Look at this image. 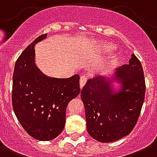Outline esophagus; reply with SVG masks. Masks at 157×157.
I'll list each match as a JSON object with an SVG mask.
<instances>
[{"label": "esophagus", "mask_w": 157, "mask_h": 157, "mask_svg": "<svg viewBox=\"0 0 157 157\" xmlns=\"http://www.w3.org/2000/svg\"><path fill=\"white\" fill-rule=\"evenodd\" d=\"M86 82H87V77H86V75H82L81 76V78H80V88L81 89H82L83 86L86 85Z\"/></svg>", "instance_id": "obj_1"}]
</instances>
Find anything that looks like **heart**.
Segmentation results:
<instances>
[{
  "label": "heart",
  "mask_w": 157,
  "mask_h": 157,
  "mask_svg": "<svg viewBox=\"0 0 157 157\" xmlns=\"http://www.w3.org/2000/svg\"><path fill=\"white\" fill-rule=\"evenodd\" d=\"M104 48H105V50L107 51H112L114 48V46L111 44H104Z\"/></svg>",
  "instance_id": "obj_1"
}]
</instances>
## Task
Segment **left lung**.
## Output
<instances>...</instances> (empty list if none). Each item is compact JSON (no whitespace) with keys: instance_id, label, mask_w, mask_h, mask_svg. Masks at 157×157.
<instances>
[{"instance_id":"1","label":"left lung","mask_w":157,"mask_h":157,"mask_svg":"<svg viewBox=\"0 0 157 157\" xmlns=\"http://www.w3.org/2000/svg\"><path fill=\"white\" fill-rule=\"evenodd\" d=\"M129 62L115 72L122 85L118 92L104 77L90 78L82 89L88 132L97 141L112 143L126 136L140 117L146 92L144 73L134 54Z\"/></svg>"}]
</instances>
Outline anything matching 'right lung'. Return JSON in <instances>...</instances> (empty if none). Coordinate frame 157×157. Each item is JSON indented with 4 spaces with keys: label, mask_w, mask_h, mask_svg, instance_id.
I'll use <instances>...</instances> for the list:
<instances>
[{
    "label": "right lung",
    "mask_w": 157,
    "mask_h": 157,
    "mask_svg": "<svg viewBox=\"0 0 157 157\" xmlns=\"http://www.w3.org/2000/svg\"><path fill=\"white\" fill-rule=\"evenodd\" d=\"M40 35L17 59L13 74L12 105L27 133L41 141L54 140L63 130L68 104L80 93L79 75L68 78L44 75L35 63Z\"/></svg>",
    "instance_id": "right-lung-1"
}]
</instances>
